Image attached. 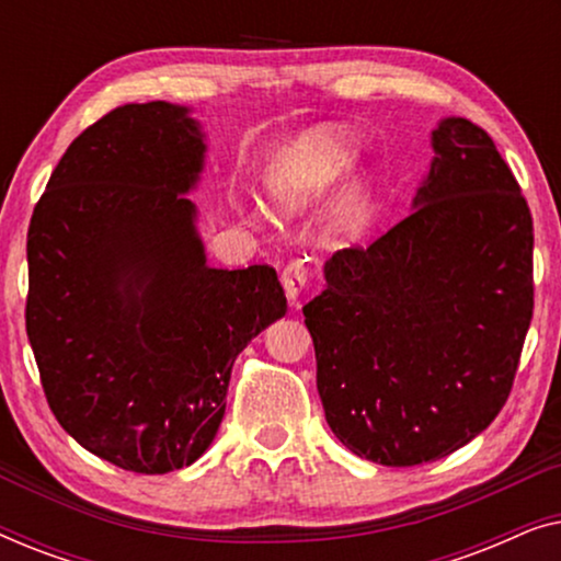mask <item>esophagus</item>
I'll list each match as a JSON object with an SVG mask.
<instances>
[{"label":"esophagus","instance_id":"obj_1","mask_svg":"<svg viewBox=\"0 0 561 561\" xmlns=\"http://www.w3.org/2000/svg\"><path fill=\"white\" fill-rule=\"evenodd\" d=\"M280 280H283V288H286L288 304L298 306L304 288L309 286V267H306L301 260H294V263H288L286 267H283Z\"/></svg>","mask_w":561,"mask_h":561}]
</instances>
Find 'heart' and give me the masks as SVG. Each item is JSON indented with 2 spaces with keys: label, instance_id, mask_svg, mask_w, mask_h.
I'll return each instance as SVG.
<instances>
[{
  "label": "heart",
  "instance_id": "obj_1",
  "mask_svg": "<svg viewBox=\"0 0 561 561\" xmlns=\"http://www.w3.org/2000/svg\"><path fill=\"white\" fill-rule=\"evenodd\" d=\"M355 145L340 129L324 127L304 135L278 158L267 175V196L280 217H298L342 181L355 163Z\"/></svg>",
  "mask_w": 561,
  "mask_h": 561
}]
</instances>
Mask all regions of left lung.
Segmentation results:
<instances>
[{"mask_svg": "<svg viewBox=\"0 0 561 561\" xmlns=\"http://www.w3.org/2000/svg\"><path fill=\"white\" fill-rule=\"evenodd\" d=\"M409 217L334 252L304 306L327 424L388 467L447 457L508 401L534 317V219L493 137L442 119Z\"/></svg>", "mask_w": 561, "mask_h": 561, "instance_id": "obj_1", "label": "left lung"}]
</instances>
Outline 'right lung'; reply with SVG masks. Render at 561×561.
<instances>
[{"label":"right lung","mask_w":561,"mask_h":561,"mask_svg":"<svg viewBox=\"0 0 561 561\" xmlns=\"http://www.w3.org/2000/svg\"><path fill=\"white\" fill-rule=\"evenodd\" d=\"M186 106L125 104L68 145L27 229V340L58 424L129 472L196 462L232 365L286 313L271 265H206Z\"/></svg>","instance_id":"1"}]
</instances>
